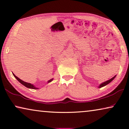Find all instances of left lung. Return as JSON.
I'll use <instances>...</instances> for the list:
<instances>
[{"instance_id": "8db88e82", "label": "left lung", "mask_w": 129, "mask_h": 129, "mask_svg": "<svg viewBox=\"0 0 129 129\" xmlns=\"http://www.w3.org/2000/svg\"><path fill=\"white\" fill-rule=\"evenodd\" d=\"M115 76H114L113 77H112V78H111V79H110V80H107V81H105V82L104 83H102V84H101L99 85V88H101V87H104V86H105V85H107L108 84H109L110 82H111V81H112V80H113L115 79Z\"/></svg>"}]
</instances>
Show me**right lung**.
I'll use <instances>...</instances> for the list:
<instances>
[{"mask_svg":"<svg viewBox=\"0 0 129 129\" xmlns=\"http://www.w3.org/2000/svg\"><path fill=\"white\" fill-rule=\"evenodd\" d=\"M13 75H14V76L15 77V78L18 80V81H19V83H21L22 85H24V86H25L26 87L28 88H31V89H38V88H37V87H36L35 86H34V85L33 84H30V83L25 82V81L22 80H20L19 78H18V77L17 76H15V75H14L13 73ZM53 80V79H52L49 80V81H48V83L51 82V81H52Z\"/></svg>","mask_w":129,"mask_h":129,"instance_id":"add662e5","label":"right lung"}]
</instances>
